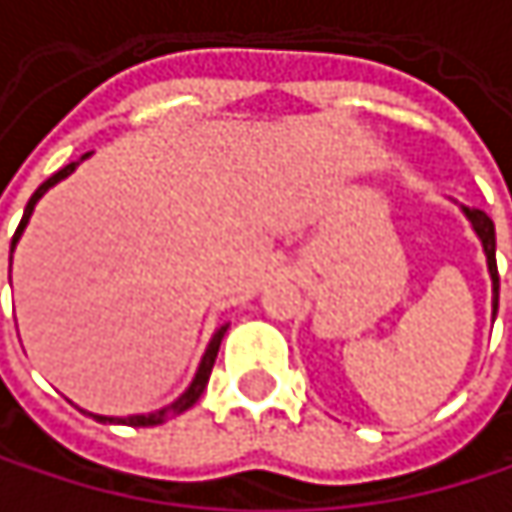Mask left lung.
I'll return each mask as SVG.
<instances>
[{"instance_id": "1", "label": "left lung", "mask_w": 512, "mask_h": 512, "mask_svg": "<svg viewBox=\"0 0 512 512\" xmlns=\"http://www.w3.org/2000/svg\"><path fill=\"white\" fill-rule=\"evenodd\" d=\"M460 210L465 213V219L471 222V231L477 234L480 246H483V255H486V269H489V278H492V320L498 314V263H495V225L492 219L477 210V207H465L460 204Z\"/></svg>"}]
</instances>
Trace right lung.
<instances>
[{"mask_svg":"<svg viewBox=\"0 0 512 512\" xmlns=\"http://www.w3.org/2000/svg\"><path fill=\"white\" fill-rule=\"evenodd\" d=\"M91 154H85L82 159H88ZM82 159H76V162H70V165H64L61 171H55L50 180H44L38 189H35V195L29 198V204H26V210H23V219H20V228H17V234H14V240H11V255H14V249H17V243H20V237H23V231H26V225H29V219H32V213H35V204L50 192L55 183H61L67 174H73L76 171V165L82 162ZM225 332H228V323L225 326H219L216 332H213V338H210V344H207V350H204V356H201V364H198V370H195V376H192V382H189V388L174 400V403H168V406H162V409H156V412H148V415H127V418H115V415H94V412H85V415H91L94 421H100V424H124V427H156V424H162V421H168V418H174V415H180V412H186L189 406H195V400L204 394V388H207V379H210V370H213V364H216V353H219V344H222V338H225Z\"/></svg>","mask_w":512,"mask_h":512,"instance_id":"add662e5","label":"right lung"}]
</instances>
